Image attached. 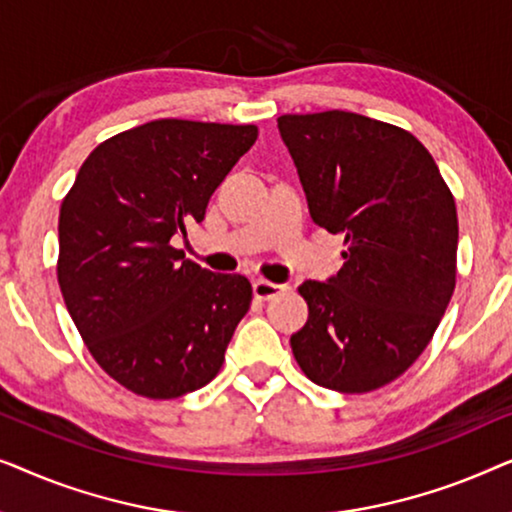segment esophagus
Segmentation results:
<instances>
[{"instance_id": "1", "label": "esophagus", "mask_w": 512, "mask_h": 512, "mask_svg": "<svg viewBox=\"0 0 512 512\" xmlns=\"http://www.w3.org/2000/svg\"><path fill=\"white\" fill-rule=\"evenodd\" d=\"M286 286L284 284H277V282H268V279H258L254 282V296L258 300H270L279 296V293H284Z\"/></svg>"}]
</instances>
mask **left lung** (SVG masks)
<instances>
[{
  "label": "left lung",
  "mask_w": 512,
  "mask_h": 512,
  "mask_svg": "<svg viewBox=\"0 0 512 512\" xmlns=\"http://www.w3.org/2000/svg\"><path fill=\"white\" fill-rule=\"evenodd\" d=\"M314 223L345 235L342 268L305 282L307 324L291 335L319 387L368 394L429 345L457 284L459 221L436 160L398 125L352 114L277 118Z\"/></svg>",
  "instance_id": "1"
}]
</instances>
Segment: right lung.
Segmentation results:
<instances>
[{"label": "right lung", "instance_id": "1", "mask_svg": "<svg viewBox=\"0 0 512 512\" xmlns=\"http://www.w3.org/2000/svg\"><path fill=\"white\" fill-rule=\"evenodd\" d=\"M256 125L160 118L104 139L60 205L58 284L88 352L144 398L219 375L251 284L184 258L172 237L254 146Z\"/></svg>", "mask_w": 512, "mask_h": 512}]
</instances>
